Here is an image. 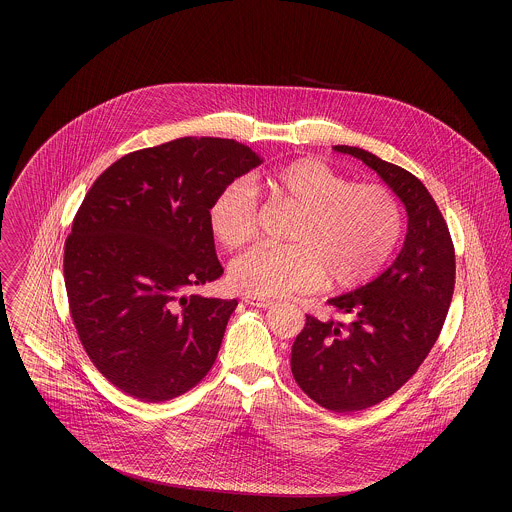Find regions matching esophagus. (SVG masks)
Segmentation results:
<instances>
[{
  "label": "esophagus",
  "instance_id": "1",
  "mask_svg": "<svg viewBox=\"0 0 512 512\" xmlns=\"http://www.w3.org/2000/svg\"><path fill=\"white\" fill-rule=\"evenodd\" d=\"M242 301L247 303V305H251V307H259V309H267V307L272 305V301H270V299H265V297H257V295H249V293L242 295Z\"/></svg>",
  "mask_w": 512,
  "mask_h": 512
}]
</instances>
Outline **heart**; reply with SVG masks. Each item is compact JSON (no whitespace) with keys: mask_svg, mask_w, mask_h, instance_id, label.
I'll use <instances>...</instances> for the list:
<instances>
[{"mask_svg":"<svg viewBox=\"0 0 512 512\" xmlns=\"http://www.w3.org/2000/svg\"><path fill=\"white\" fill-rule=\"evenodd\" d=\"M290 205L297 217L288 245H261L230 267L232 282L251 295L307 292L324 280L330 288H355L372 278L401 238L403 215L390 190L349 184L315 159H299L224 188L211 205L213 234L228 249L249 244L259 226V195Z\"/></svg>","mask_w":512,"mask_h":512,"instance_id":"1","label":"heart"}]
</instances>
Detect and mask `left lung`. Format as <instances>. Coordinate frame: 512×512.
<instances>
[{
    "label": "left lung",
    "mask_w": 512,
    "mask_h": 512,
    "mask_svg": "<svg viewBox=\"0 0 512 512\" xmlns=\"http://www.w3.org/2000/svg\"><path fill=\"white\" fill-rule=\"evenodd\" d=\"M334 151L376 172L409 217L390 267L359 290L328 299L351 322L307 315L293 341L297 386L328 411L357 413L399 390L434 347L455 288V249L434 197L414 174L361 147Z\"/></svg>",
    "instance_id": "obj_1"
}]
</instances>
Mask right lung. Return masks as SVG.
Returning a JSON list of instances; mask_svg holds the SVG:
<instances>
[{
	"label": "right lung",
	"mask_w": 512,
	"mask_h": 512,
	"mask_svg": "<svg viewBox=\"0 0 512 512\" xmlns=\"http://www.w3.org/2000/svg\"><path fill=\"white\" fill-rule=\"evenodd\" d=\"M261 163L234 140L178 138L124 155L84 197L65 288L90 361L119 390L169 401L215 365L238 301L188 290L222 274L211 205Z\"/></svg>",
	"instance_id": "1"
}]
</instances>
